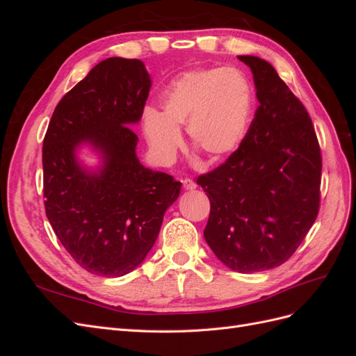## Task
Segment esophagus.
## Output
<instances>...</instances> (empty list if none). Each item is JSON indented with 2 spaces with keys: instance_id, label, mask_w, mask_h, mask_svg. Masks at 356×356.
<instances>
[{
  "instance_id": "34e87169",
  "label": "esophagus",
  "mask_w": 356,
  "mask_h": 356,
  "mask_svg": "<svg viewBox=\"0 0 356 356\" xmlns=\"http://www.w3.org/2000/svg\"><path fill=\"white\" fill-rule=\"evenodd\" d=\"M182 187H184L186 190H195L196 182L190 178H186V179H182Z\"/></svg>"
}]
</instances>
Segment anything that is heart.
I'll list each match as a JSON object with an SVG mask.
<instances>
[{"label": "heart", "mask_w": 356, "mask_h": 356, "mask_svg": "<svg viewBox=\"0 0 356 356\" xmlns=\"http://www.w3.org/2000/svg\"><path fill=\"white\" fill-rule=\"evenodd\" d=\"M161 113L147 108L143 131L165 163L182 144L187 126L191 147L208 160L232 154L245 138L252 110L251 86L234 68H200L179 74L160 96Z\"/></svg>", "instance_id": "1"}]
</instances>
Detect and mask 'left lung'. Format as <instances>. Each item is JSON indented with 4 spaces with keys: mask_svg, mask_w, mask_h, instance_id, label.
Instances as JSON below:
<instances>
[{
    "mask_svg": "<svg viewBox=\"0 0 356 356\" xmlns=\"http://www.w3.org/2000/svg\"><path fill=\"white\" fill-rule=\"evenodd\" d=\"M252 71L254 120L239 148L197 178L211 202L203 236L218 260L239 273L284 264L315 222L322 159L305 105L275 68L238 56Z\"/></svg>",
    "mask_w": 356,
    "mask_h": 356,
    "instance_id": "1",
    "label": "left lung"
}]
</instances>
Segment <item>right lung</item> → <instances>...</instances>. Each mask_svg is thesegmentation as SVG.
Here are the masks:
<instances>
[{"instance_id": "obj_1", "label": "right lung", "mask_w": 356, "mask_h": 356, "mask_svg": "<svg viewBox=\"0 0 356 356\" xmlns=\"http://www.w3.org/2000/svg\"><path fill=\"white\" fill-rule=\"evenodd\" d=\"M152 79L139 59L108 58L56 105L42 141L46 215L75 263L118 277L144 261L181 182L141 165L132 124L141 120ZM102 156L84 168L78 148Z\"/></svg>"}]
</instances>
